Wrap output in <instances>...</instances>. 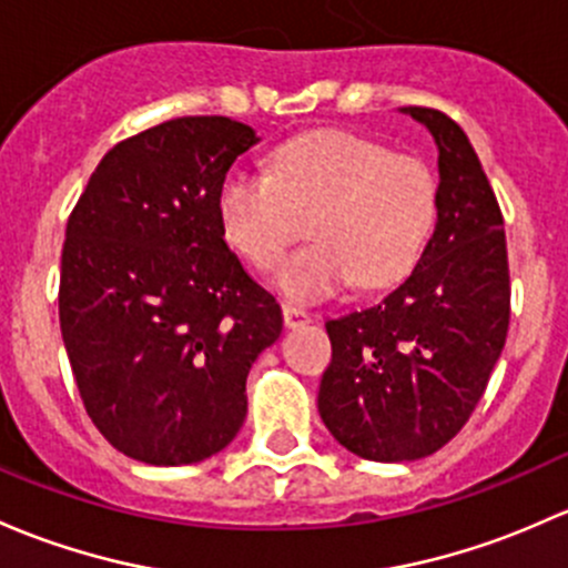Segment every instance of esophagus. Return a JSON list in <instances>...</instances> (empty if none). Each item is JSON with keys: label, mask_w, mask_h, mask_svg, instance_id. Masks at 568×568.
<instances>
[{"label": "esophagus", "mask_w": 568, "mask_h": 568, "mask_svg": "<svg viewBox=\"0 0 568 568\" xmlns=\"http://www.w3.org/2000/svg\"><path fill=\"white\" fill-rule=\"evenodd\" d=\"M283 321H285V326H288V329H296V326L310 324V313L304 307H300V304L285 302L283 304Z\"/></svg>", "instance_id": "esophagus-1"}]
</instances>
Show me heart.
<instances>
[{"label": "heart", "mask_w": 568, "mask_h": 568, "mask_svg": "<svg viewBox=\"0 0 568 568\" xmlns=\"http://www.w3.org/2000/svg\"><path fill=\"white\" fill-rule=\"evenodd\" d=\"M272 176L231 169L217 187V223L239 258L277 264L307 217L313 244L280 261L272 283L294 302H318L356 280L386 288L425 253L438 184L414 154L345 130H318L274 149Z\"/></svg>", "instance_id": "heart-1"}]
</instances>
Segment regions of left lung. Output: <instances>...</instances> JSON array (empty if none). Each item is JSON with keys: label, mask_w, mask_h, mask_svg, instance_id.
Returning <instances> with one entry per match:
<instances>
[{"label": "left lung", "mask_w": 568, "mask_h": 568, "mask_svg": "<svg viewBox=\"0 0 568 568\" xmlns=\"http://www.w3.org/2000/svg\"><path fill=\"white\" fill-rule=\"evenodd\" d=\"M438 146V220L414 272L373 307L326 321L318 414L348 452L422 459L449 444L487 389L509 329L504 217L468 135L446 113L399 109Z\"/></svg>", "instance_id": "1"}]
</instances>
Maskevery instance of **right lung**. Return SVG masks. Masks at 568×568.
<instances>
[{"mask_svg": "<svg viewBox=\"0 0 568 568\" xmlns=\"http://www.w3.org/2000/svg\"><path fill=\"white\" fill-rule=\"evenodd\" d=\"M261 139L229 116H179L116 143L68 220L59 326L83 408L146 465L223 452L247 373L283 332L217 223V187Z\"/></svg>", "mask_w": 568, "mask_h": 568, "instance_id": "1", "label": "right lung"}]
</instances>
